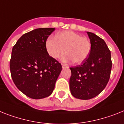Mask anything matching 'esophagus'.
<instances>
[{"mask_svg": "<svg viewBox=\"0 0 124 124\" xmlns=\"http://www.w3.org/2000/svg\"><path fill=\"white\" fill-rule=\"evenodd\" d=\"M61 65H62V68H66V67H67V66H66V64H63V63L61 64Z\"/></svg>", "mask_w": 124, "mask_h": 124, "instance_id": "34e87169", "label": "esophagus"}]
</instances>
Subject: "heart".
I'll list each match as a JSON object with an SVG mask.
<instances>
[{
    "label": "heart",
    "instance_id": "1",
    "mask_svg": "<svg viewBox=\"0 0 124 124\" xmlns=\"http://www.w3.org/2000/svg\"><path fill=\"white\" fill-rule=\"evenodd\" d=\"M48 54L53 58H58L66 52L62 57L65 62L73 61L80 64L87 59L91 51V42L87 37H82L72 31L58 33L56 37L48 38L46 42Z\"/></svg>",
    "mask_w": 124,
    "mask_h": 124
}]
</instances>
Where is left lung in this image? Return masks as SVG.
I'll list each match as a JSON object with an SVG mask.
<instances>
[{"instance_id": "1", "label": "left lung", "mask_w": 124, "mask_h": 124, "mask_svg": "<svg viewBox=\"0 0 124 124\" xmlns=\"http://www.w3.org/2000/svg\"><path fill=\"white\" fill-rule=\"evenodd\" d=\"M87 33L91 42L89 56L80 65L70 67V89L73 97L80 100H90L103 91L108 84L112 62L108 46L100 37Z\"/></svg>"}]
</instances>
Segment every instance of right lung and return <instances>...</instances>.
I'll return each mask as SVG.
<instances>
[{
	"instance_id": "1",
	"label": "right lung",
	"mask_w": 124,
	"mask_h": 124,
	"mask_svg": "<svg viewBox=\"0 0 124 124\" xmlns=\"http://www.w3.org/2000/svg\"><path fill=\"white\" fill-rule=\"evenodd\" d=\"M54 28H37L23 35L12 50L11 77L18 89L35 100L48 97L54 89L61 64L48 54L46 42Z\"/></svg>"
}]
</instances>
